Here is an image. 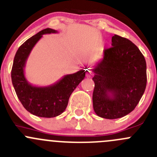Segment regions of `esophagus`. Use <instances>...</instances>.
I'll return each instance as SVG.
<instances>
[{
    "label": "esophagus",
    "instance_id": "1",
    "mask_svg": "<svg viewBox=\"0 0 157 157\" xmlns=\"http://www.w3.org/2000/svg\"><path fill=\"white\" fill-rule=\"evenodd\" d=\"M86 75L88 76V77H90L91 75H92V74H91V72L90 71H86Z\"/></svg>",
    "mask_w": 157,
    "mask_h": 157
}]
</instances>
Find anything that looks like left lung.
Instances as JSON below:
<instances>
[{
    "label": "left lung",
    "instance_id": "obj_1",
    "mask_svg": "<svg viewBox=\"0 0 157 157\" xmlns=\"http://www.w3.org/2000/svg\"><path fill=\"white\" fill-rule=\"evenodd\" d=\"M112 46L92 69L94 112L111 120L132 112L147 86V63L139 48L117 34L112 36Z\"/></svg>",
    "mask_w": 157,
    "mask_h": 157
}]
</instances>
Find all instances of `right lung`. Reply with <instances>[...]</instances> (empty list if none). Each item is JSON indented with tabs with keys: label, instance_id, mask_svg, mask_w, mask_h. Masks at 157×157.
I'll return each instance as SVG.
<instances>
[{
	"label": "right lung",
	"instance_id": "right-lung-1",
	"mask_svg": "<svg viewBox=\"0 0 157 157\" xmlns=\"http://www.w3.org/2000/svg\"><path fill=\"white\" fill-rule=\"evenodd\" d=\"M57 33L46 28L26 40L17 51L11 70V80L17 96L24 107L33 115L40 117H55L66 109L73 91L85 77V71L65 75L57 83L48 86L30 84L24 76V67L30 53L42 35Z\"/></svg>",
	"mask_w": 157,
	"mask_h": 157
}]
</instances>
